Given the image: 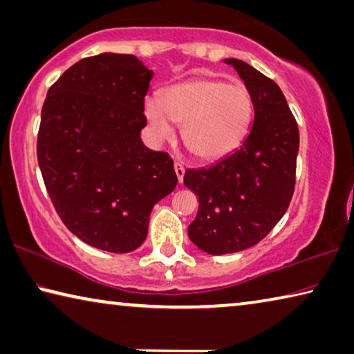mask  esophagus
<instances>
[{
	"label": "esophagus",
	"instance_id": "34e87169",
	"mask_svg": "<svg viewBox=\"0 0 354 354\" xmlns=\"http://www.w3.org/2000/svg\"><path fill=\"white\" fill-rule=\"evenodd\" d=\"M175 173L178 176V181L183 183V178H184V165L181 162H175Z\"/></svg>",
	"mask_w": 354,
	"mask_h": 354
}]
</instances>
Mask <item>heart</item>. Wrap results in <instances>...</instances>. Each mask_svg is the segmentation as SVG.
<instances>
[{
	"mask_svg": "<svg viewBox=\"0 0 354 354\" xmlns=\"http://www.w3.org/2000/svg\"><path fill=\"white\" fill-rule=\"evenodd\" d=\"M151 132L157 142L173 137V122L183 124L184 147L197 159L221 160L248 138L254 100L243 83L192 78L167 89L160 99L145 100Z\"/></svg>",
	"mask_w": 354,
	"mask_h": 354,
	"instance_id": "b5f03b06",
	"label": "heart"
}]
</instances>
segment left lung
<instances>
[{"mask_svg": "<svg viewBox=\"0 0 354 354\" xmlns=\"http://www.w3.org/2000/svg\"><path fill=\"white\" fill-rule=\"evenodd\" d=\"M225 63L249 88L254 124L233 154L184 173L200 201L189 238L211 255L249 249L276 227L293 197L299 149L298 124L277 83L241 59Z\"/></svg>", "mask_w": 354, "mask_h": 354, "instance_id": "1", "label": "left lung"}]
</instances>
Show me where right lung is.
<instances>
[{"label":"right lung","mask_w":354,"mask_h":354,"mask_svg":"<svg viewBox=\"0 0 354 354\" xmlns=\"http://www.w3.org/2000/svg\"><path fill=\"white\" fill-rule=\"evenodd\" d=\"M151 78L133 55L89 56L42 106L37 162L48 197L78 239L113 254L143 244L154 205L178 184L170 156L140 138Z\"/></svg>","instance_id":"right-lung-1"}]
</instances>
